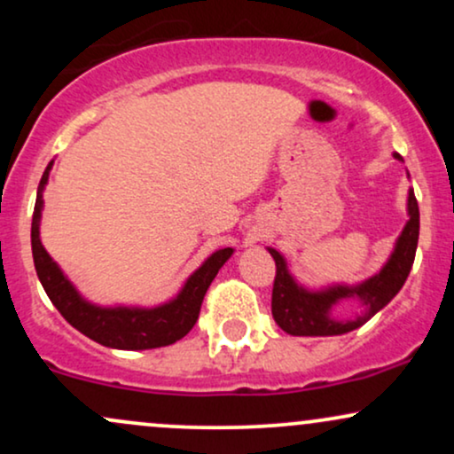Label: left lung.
<instances>
[{
    "label": "left lung",
    "mask_w": 454,
    "mask_h": 454,
    "mask_svg": "<svg viewBox=\"0 0 454 454\" xmlns=\"http://www.w3.org/2000/svg\"><path fill=\"white\" fill-rule=\"evenodd\" d=\"M399 158V155H397ZM410 220L401 232L397 247L387 262V267L373 275L372 279L363 281L361 286H335L325 293H307L305 288L296 286L286 269V260L279 252L269 249L275 260V281H273V299H270V311L281 331L299 337H320V335H343L354 328L363 326L373 314H378L384 305L393 301L401 286L408 279L411 264H414L416 245H419L420 213L414 192L408 196ZM356 295L365 305V311L358 318L348 323H337L327 316L330 307L340 298Z\"/></svg>",
    "instance_id": "1"
}]
</instances>
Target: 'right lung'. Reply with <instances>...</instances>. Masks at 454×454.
I'll list each match as a JSON object with an SVG mask.
<instances>
[{
	"label": "right lung",
	"instance_id": "1",
	"mask_svg": "<svg viewBox=\"0 0 454 454\" xmlns=\"http://www.w3.org/2000/svg\"><path fill=\"white\" fill-rule=\"evenodd\" d=\"M49 164L43 179H40L38 198H35L34 217H31V254H34L35 273L43 281L44 293L49 294L59 314L70 322L76 331L102 346L117 348V350H151V348L170 346L179 341L192 331L200 314L202 299L215 279L217 270L231 258L232 247H223L202 264L200 269L187 279V284L170 303L155 307V309H128V307H102L90 305L82 301L72 284L64 278L59 267L51 260L46 249L40 243V211H43V187L49 179Z\"/></svg>",
	"mask_w": 454,
	"mask_h": 454
}]
</instances>
